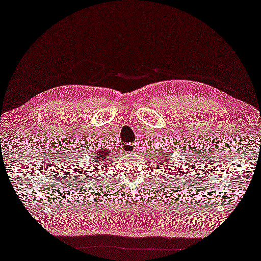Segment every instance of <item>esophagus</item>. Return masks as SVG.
<instances>
[{
    "instance_id": "1",
    "label": "esophagus",
    "mask_w": 261,
    "mask_h": 261,
    "mask_svg": "<svg viewBox=\"0 0 261 261\" xmlns=\"http://www.w3.org/2000/svg\"><path fill=\"white\" fill-rule=\"evenodd\" d=\"M137 146H138L137 143H125L122 146V150L124 152H129L130 153V152H133L135 150H137Z\"/></svg>"
}]
</instances>
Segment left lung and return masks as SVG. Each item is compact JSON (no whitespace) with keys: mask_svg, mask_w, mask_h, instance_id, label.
<instances>
[{"mask_svg":"<svg viewBox=\"0 0 261 261\" xmlns=\"http://www.w3.org/2000/svg\"><path fill=\"white\" fill-rule=\"evenodd\" d=\"M172 155H173V152H160L158 154L155 162L159 163L160 168L164 170L166 168V165L170 163V160H171Z\"/></svg>","mask_w":261,"mask_h":261,"instance_id":"obj_1","label":"left lung"}]
</instances>
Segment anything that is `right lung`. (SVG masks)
I'll return each instance as SVG.
<instances>
[{"mask_svg":"<svg viewBox=\"0 0 261 261\" xmlns=\"http://www.w3.org/2000/svg\"><path fill=\"white\" fill-rule=\"evenodd\" d=\"M111 149H97L95 152H92V163H91V172H99V171H103L107 166H109L111 162H113L111 160Z\"/></svg>","mask_w":261,"mask_h":261,"instance_id":"obj_1","label":"right lung"}]
</instances>
